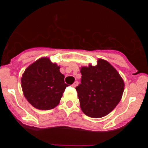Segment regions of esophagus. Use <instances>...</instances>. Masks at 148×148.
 Returning a JSON list of instances; mask_svg holds the SVG:
<instances>
[{
	"instance_id": "obj_1",
	"label": "esophagus",
	"mask_w": 148,
	"mask_h": 148,
	"mask_svg": "<svg viewBox=\"0 0 148 148\" xmlns=\"http://www.w3.org/2000/svg\"><path fill=\"white\" fill-rule=\"evenodd\" d=\"M78 82H74V83L73 84H72V87H76L77 85H78Z\"/></svg>"
}]
</instances>
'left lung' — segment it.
Listing matches in <instances>:
<instances>
[{
  "mask_svg": "<svg viewBox=\"0 0 148 148\" xmlns=\"http://www.w3.org/2000/svg\"><path fill=\"white\" fill-rule=\"evenodd\" d=\"M81 84L75 87L82 110L92 118L108 115L119 104L125 84L108 61L99 59L95 66L81 69Z\"/></svg>",
  "mask_w": 148,
  "mask_h": 148,
  "instance_id": "8db88e82",
  "label": "left lung"
}]
</instances>
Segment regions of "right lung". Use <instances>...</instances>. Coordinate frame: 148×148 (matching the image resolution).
<instances>
[{"label": "right lung", "instance_id": "obj_1", "mask_svg": "<svg viewBox=\"0 0 148 148\" xmlns=\"http://www.w3.org/2000/svg\"><path fill=\"white\" fill-rule=\"evenodd\" d=\"M60 67L49 58H40L26 69L21 78L23 94L34 108L50 110L59 104L67 87Z\"/></svg>", "mask_w": 148, "mask_h": 148}]
</instances>
